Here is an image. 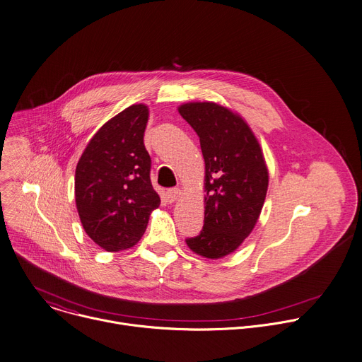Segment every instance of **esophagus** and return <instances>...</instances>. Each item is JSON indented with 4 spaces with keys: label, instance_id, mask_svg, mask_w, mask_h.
<instances>
[{
    "label": "esophagus",
    "instance_id": "esophagus-1",
    "mask_svg": "<svg viewBox=\"0 0 362 362\" xmlns=\"http://www.w3.org/2000/svg\"><path fill=\"white\" fill-rule=\"evenodd\" d=\"M180 196V189H169L166 193H165V197H166V202L169 203H173L177 197Z\"/></svg>",
    "mask_w": 362,
    "mask_h": 362
}]
</instances>
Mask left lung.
<instances>
[{"label":"left lung","instance_id":"obj_1","mask_svg":"<svg viewBox=\"0 0 362 362\" xmlns=\"http://www.w3.org/2000/svg\"><path fill=\"white\" fill-rule=\"evenodd\" d=\"M180 116L200 140L204 159V222L187 246L218 259L233 252L252 232L268 190V169L249 126L216 103H187Z\"/></svg>","mask_w":362,"mask_h":362}]
</instances>
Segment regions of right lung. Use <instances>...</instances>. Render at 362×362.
Wrapping results in <instances>:
<instances>
[{"instance_id": "right-lung-1", "label": "right lung", "mask_w": 362, "mask_h": 362, "mask_svg": "<svg viewBox=\"0 0 362 362\" xmlns=\"http://www.w3.org/2000/svg\"><path fill=\"white\" fill-rule=\"evenodd\" d=\"M148 109L133 105L93 136L76 168V204L86 233L103 249L136 245L160 197L143 143Z\"/></svg>"}]
</instances>
